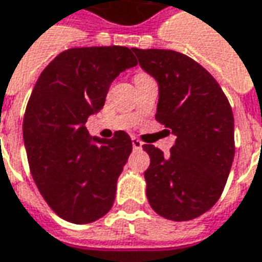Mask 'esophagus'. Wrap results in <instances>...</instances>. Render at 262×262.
<instances>
[{"label":"esophagus","mask_w":262,"mask_h":262,"mask_svg":"<svg viewBox=\"0 0 262 262\" xmlns=\"http://www.w3.org/2000/svg\"><path fill=\"white\" fill-rule=\"evenodd\" d=\"M132 146H133V149H135V150H140V149H142V146H143V144H142V142H140L139 139L133 137V139H132Z\"/></svg>","instance_id":"esophagus-1"}]
</instances>
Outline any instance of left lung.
Masks as SVG:
<instances>
[{
    "label": "left lung",
    "instance_id": "1",
    "mask_svg": "<svg viewBox=\"0 0 262 262\" xmlns=\"http://www.w3.org/2000/svg\"><path fill=\"white\" fill-rule=\"evenodd\" d=\"M159 85L156 120L176 136L170 156L144 144L151 208L167 220H193L220 199L234 159V116L220 85L200 63L170 49H137Z\"/></svg>",
    "mask_w": 262,
    "mask_h": 262
}]
</instances>
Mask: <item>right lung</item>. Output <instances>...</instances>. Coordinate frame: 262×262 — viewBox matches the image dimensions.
<instances>
[{
  "label": "right lung",
  "instance_id": "obj_1",
  "mask_svg": "<svg viewBox=\"0 0 262 262\" xmlns=\"http://www.w3.org/2000/svg\"><path fill=\"white\" fill-rule=\"evenodd\" d=\"M136 65L126 47L68 49L31 93L23 125L31 174L49 207L69 223L88 224L112 208L132 140L123 130L92 137L85 123L103 107L119 74Z\"/></svg>",
  "mask_w": 262,
  "mask_h": 262
}]
</instances>
